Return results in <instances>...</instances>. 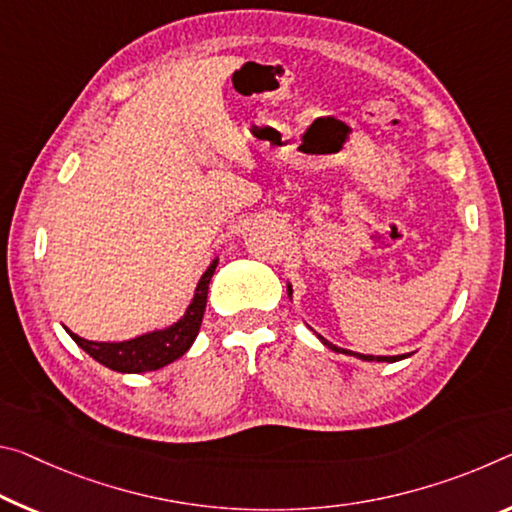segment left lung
I'll use <instances>...</instances> for the list:
<instances>
[{
    "label": "left lung",
    "instance_id": "obj_1",
    "mask_svg": "<svg viewBox=\"0 0 512 512\" xmlns=\"http://www.w3.org/2000/svg\"><path fill=\"white\" fill-rule=\"evenodd\" d=\"M289 294H291V287H289ZM321 342L326 344L328 348H332V351H337V353H346V355H355V358H360V360H367V362H396V360H403L405 355H392V358H387V355H362V353H351V351H344V348H337L335 344H330V342H326V339L321 337Z\"/></svg>",
    "mask_w": 512,
    "mask_h": 512
}]
</instances>
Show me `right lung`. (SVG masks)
Instances as JSON below:
<instances>
[{"instance_id":"right-lung-1","label":"right lung","mask_w":512,"mask_h":512,"mask_svg":"<svg viewBox=\"0 0 512 512\" xmlns=\"http://www.w3.org/2000/svg\"><path fill=\"white\" fill-rule=\"evenodd\" d=\"M218 259L209 264V269L202 275L196 296H193L189 310L182 316L175 326L166 330L150 332V335L129 339V342H88V339H81L75 332H70V337L75 339V344L84 348V351L91 355L104 367L120 373H143V371H157L166 364L175 362L177 358L189 351L193 339L198 337L202 316H205L207 307V291H209V280L216 271Z\"/></svg>"}]
</instances>
